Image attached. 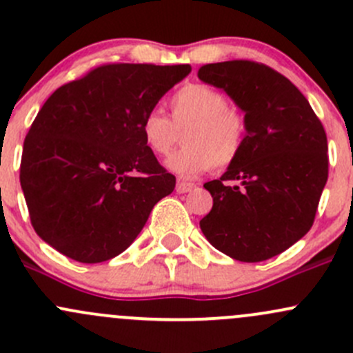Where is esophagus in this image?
I'll return each instance as SVG.
<instances>
[{
  "instance_id": "obj_1",
  "label": "esophagus",
  "mask_w": 353,
  "mask_h": 353,
  "mask_svg": "<svg viewBox=\"0 0 353 353\" xmlns=\"http://www.w3.org/2000/svg\"><path fill=\"white\" fill-rule=\"evenodd\" d=\"M194 190V184L193 183H186V181H179L176 184V191L177 193H190V191Z\"/></svg>"
}]
</instances>
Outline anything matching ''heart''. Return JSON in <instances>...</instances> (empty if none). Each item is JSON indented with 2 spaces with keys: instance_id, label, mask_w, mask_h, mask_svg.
<instances>
[{
  "instance_id": "heart-1",
  "label": "heart",
  "mask_w": 353,
  "mask_h": 353,
  "mask_svg": "<svg viewBox=\"0 0 353 353\" xmlns=\"http://www.w3.org/2000/svg\"><path fill=\"white\" fill-rule=\"evenodd\" d=\"M172 121L159 109L148 110L140 124L143 143L152 154L163 157L179 140L184 130V147L170 155L167 169L181 177H194L215 163L230 165L241 155L245 141V117L216 88L190 83L170 99Z\"/></svg>"
}]
</instances>
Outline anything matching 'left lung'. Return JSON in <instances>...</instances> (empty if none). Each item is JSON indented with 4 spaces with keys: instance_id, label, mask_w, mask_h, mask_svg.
Returning <instances> with one entry per match:
<instances>
[{
    "instance_id": "8db88e82",
    "label": "left lung",
    "mask_w": 353,
    "mask_h": 353,
    "mask_svg": "<svg viewBox=\"0 0 353 353\" xmlns=\"http://www.w3.org/2000/svg\"><path fill=\"white\" fill-rule=\"evenodd\" d=\"M244 110L241 155L220 179L205 183L213 206L199 227L223 254L258 263L309 232L328 181V140L307 99L288 78L245 59L198 70Z\"/></svg>"
}]
</instances>
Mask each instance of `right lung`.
Listing matches in <instances>:
<instances>
[{
    "label": "right lung",
    "mask_w": 353,
    "mask_h": 353,
    "mask_svg": "<svg viewBox=\"0 0 353 353\" xmlns=\"http://www.w3.org/2000/svg\"><path fill=\"white\" fill-rule=\"evenodd\" d=\"M190 65L112 63L59 87L23 141L20 184L37 236L68 258L102 263L130 248L176 188L140 124Z\"/></svg>",
    "instance_id": "1"
}]
</instances>
